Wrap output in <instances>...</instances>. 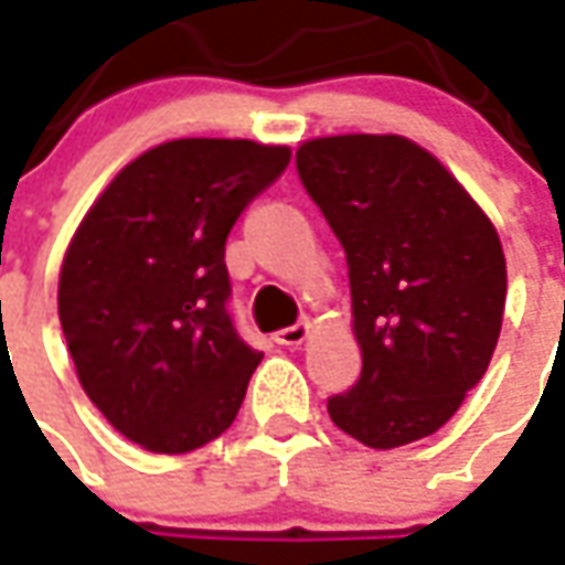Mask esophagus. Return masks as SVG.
Segmentation results:
<instances>
[{"mask_svg": "<svg viewBox=\"0 0 565 565\" xmlns=\"http://www.w3.org/2000/svg\"><path fill=\"white\" fill-rule=\"evenodd\" d=\"M306 337H309V321H299L278 330V333H275V342H278V345H302Z\"/></svg>", "mask_w": 565, "mask_h": 565, "instance_id": "esophagus-1", "label": "esophagus"}]
</instances>
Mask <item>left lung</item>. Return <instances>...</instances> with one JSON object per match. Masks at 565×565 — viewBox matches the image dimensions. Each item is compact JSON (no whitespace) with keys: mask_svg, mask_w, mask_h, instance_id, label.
<instances>
[{"mask_svg":"<svg viewBox=\"0 0 565 565\" xmlns=\"http://www.w3.org/2000/svg\"><path fill=\"white\" fill-rule=\"evenodd\" d=\"M296 171L345 250L364 358L327 413L364 447L422 440L492 361L508 294L499 232L428 149L397 134L306 140Z\"/></svg>","mask_w":565,"mask_h":565,"instance_id":"8db88e82","label":"left lung"}]
</instances>
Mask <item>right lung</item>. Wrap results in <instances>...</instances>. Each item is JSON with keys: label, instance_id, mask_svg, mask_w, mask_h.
<instances>
[{"label": "right lung", "instance_id": "add662e5", "mask_svg": "<svg viewBox=\"0 0 565 565\" xmlns=\"http://www.w3.org/2000/svg\"><path fill=\"white\" fill-rule=\"evenodd\" d=\"M290 149L186 137L146 149L90 204L66 247L57 315L78 382L149 452L226 431L263 354L228 315L226 238Z\"/></svg>", "mask_w": 565, "mask_h": 565}]
</instances>
